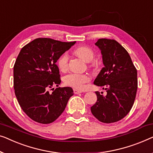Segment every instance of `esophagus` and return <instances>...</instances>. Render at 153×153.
Here are the masks:
<instances>
[{"instance_id": "1", "label": "esophagus", "mask_w": 153, "mask_h": 153, "mask_svg": "<svg viewBox=\"0 0 153 153\" xmlns=\"http://www.w3.org/2000/svg\"><path fill=\"white\" fill-rule=\"evenodd\" d=\"M74 94H78L82 93L81 91H79V90L77 89H74Z\"/></svg>"}]
</instances>
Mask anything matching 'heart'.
<instances>
[{
  "instance_id": "1",
  "label": "heart",
  "mask_w": 153,
  "mask_h": 153,
  "mask_svg": "<svg viewBox=\"0 0 153 153\" xmlns=\"http://www.w3.org/2000/svg\"><path fill=\"white\" fill-rule=\"evenodd\" d=\"M75 53L81 57L85 61L91 62L94 58V53L91 48L88 46H80L76 49ZM68 56L67 53H64L60 56L57 60L58 67L62 71L66 70L68 66ZM94 64V62L92 63ZM89 75L85 74H79V73H70L64 77V82L66 85L72 87L76 89H83L85 87V85L90 81Z\"/></svg>"
}]
</instances>
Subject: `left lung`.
<instances>
[{
  "label": "left lung",
  "instance_id": "obj_1",
  "mask_svg": "<svg viewBox=\"0 0 153 153\" xmlns=\"http://www.w3.org/2000/svg\"><path fill=\"white\" fill-rule=\"evenodd\" d=\"M101 51L104 67L94 85L104 87L107 95L96 91L97 102L91 107L92 114L100 122L114 123L132 109L137 90V71L129 53L114 39H99L95 44Z\"/></svg>",
  "mask_w": 153,
  "mask_h": 153
}]
</instances>
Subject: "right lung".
<instances>
[{"instance_id": "add662e5", "label": "right lung", "mask_w": 153, "mask_h": 153, "mask_svg": "<svg viewBox=\"0 0 153 153\" xmlns=\"http://www.w3.org/2000/svg\"><path fill=\"white\" fill-rule=\"evenodd\" d=\"M75 44L38 38L21 48L14 66V92L21 109L34 121H55L74 95L71 87L52 88L61 82L56 62Z\"/></svg>"}]
</instances>
